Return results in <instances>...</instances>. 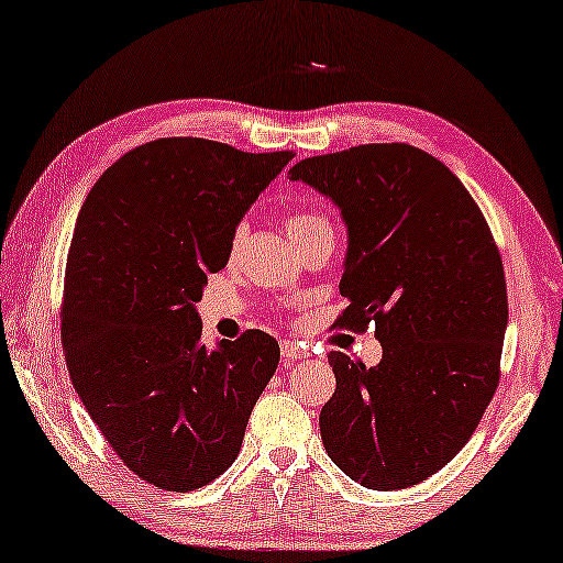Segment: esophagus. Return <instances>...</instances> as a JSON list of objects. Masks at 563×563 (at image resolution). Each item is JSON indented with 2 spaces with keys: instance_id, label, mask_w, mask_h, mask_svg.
Segmentation results:
<instances>
[{
  "instance_id": "obj_1",
  "label": "esophagus",
  "mask_w": 563,
  "mask_h": 563,
  "mask_svg": "<svg viewBox=\"0 0 563 563\" xmlns=\"http://www.w3.org/2000/svg\"><path fill=\"white\" fill-rule=\"evenodd\" d=\"M280 354H283V364H296V362H300V358L308 356V351L292 341H283Z\"/></svg>"
}]
</instances>
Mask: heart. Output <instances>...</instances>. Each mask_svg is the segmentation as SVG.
Masks as SVG:
<instances>
[{"label":"heart","instance_id":"heart-1","mask_svg":"<svg viewBox=\"0 0 563 563\" xmlns=\"http://www.w3.org/2000/svg\"><path fill=\"white\" fill-rule=\"evenodd\" d=\"M323 224H329L323 220L321 214L316 212H292L288 214V220H285V228H288V234L292 238V242H298L300 238H306L308 232H313L318 228H323ZM245 232H247V224L240 222L238 228L232 230V238H230V250H240L242 240H245Z\"/></svg>","mask_w":563,"mask_h":563}]
</instances>
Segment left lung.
I'll return each instance as SVG.
<instances>
[{
    "label": "left lung",
    "mask_w": 563,
    "mask_h": 563,
    "mask_svg": "<svg viewBox=\"0 0 563 563\" xmlns=\"http://www.w3.org/2000/svg\"><path fill=\"white\" fill-rule=\"evenodd\" d=\"M341 207L349 255L333 325H374L366 368L331 351L335 391L318 417L351 481L399 490L438 473L473 438L500 379L508 290L500 250L463 181L409 144H364L290 169Z\"/></svg>",
    "instance_id": "1"
}]
</instances>
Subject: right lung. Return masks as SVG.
I'll use <instances>...</instances> for the list:
<instances>
[{
  "label": "right lung",
  "mask_w": 563,
  "mask_h": 563,
  "mask_svg": "<svg viewBox=\"0 0 563 563\" xmlns=\"http://www.w3.org/2000/svg\"><path fill=\"white\" fill-rule=\"evenodd\" d=\"M296 156L158 139L90 189L65 265L60 335L73 387L121 463L162 490L212 483L238 457L280 362L271 333L201 341L195 303L230 260L247 207Z\"/></svg>",
  "instance_id": "obj_1"
}]
</instances>
